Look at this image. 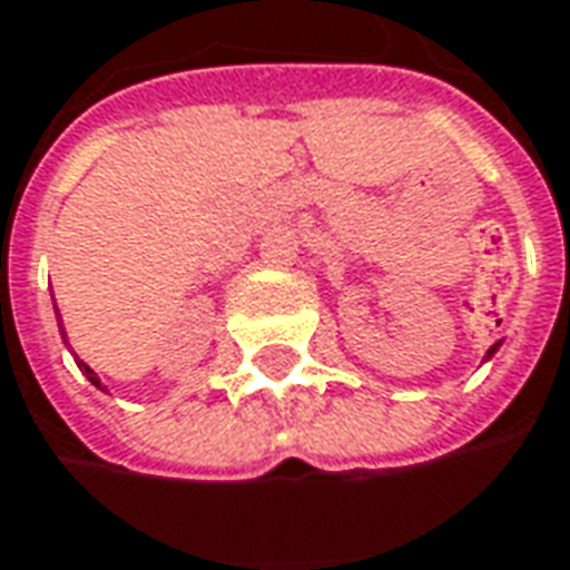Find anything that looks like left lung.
<instances>
[{"label":"left lung","instance_id":"left-lung-1","mask_svg":"<svg viewBox=\"0 0 570 570\" xmlns=\"http://www.w3.org/2000/svg\"><path fill=\"white\" fill-rule=\"evenodd\" d=\"M493 351H497V344H493V347H490V351H488V356H490V353H493Z\"/></svg>","mask_w":570,"mask_h":570}]
</instances>
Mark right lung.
Masks as SVG:
<instances>
[{
	"mask_svg": "<svg viewBox=\"0 0 570 570\" xmlns=\"http://www.w3.org/2000/svg\"><path fill=\"white\" fill-rule=\"evenodd\" d=\"M58 328H61V316H58ZM61 335H65V328H61ZM65 344H68V335H65ZM77 366H80L82 372H86V379H89V382L96 384V387H101V384H98V375H96V372H92V368L86 366L82 360H77Z\"/></svg>",
	"mask_w": 570,
	"mask_h": 570,
	"instance_id": "add662e5",
	"label": "right lung"
}]
</instances>
